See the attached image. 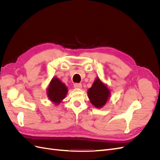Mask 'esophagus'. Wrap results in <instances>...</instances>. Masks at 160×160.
Returning <instances> with one entry per match:
<instances>
[{"instance_id": "1", "label": "esophagus", "mask_w": 160, "mask_h": 160, "mask_svg": "<svg viewBox=\"0 0 160 160\" xmlns=\"http://www.w3.org/2000/svg\"><path fill=\"white\" fill-rule=\"evenodd\" d=\"M74 88L76 89H81L82 88V85L81 83H75L74 85Z\"/></svg>"}]
</instances>
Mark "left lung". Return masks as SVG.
Returning <instances> with one entry per match:
<instances>
[{
  "mask_svg": "<svg viewBox=\"0 0 160 160\" xmlns=\"http://www.w3.org/2000/svg\"><path fill=\"white\" fill-rule=\"evenodd\" d=\"M110 90L99 78H96L93 85L88 91V98L92 105L97 108H101L107 103L110 96Z\"/></svg>",
  "mask_w": 160,
  "mask_h": 160,
  "instance_id": "left-lung-1",
  "label": "left lung"
}]
</instances>
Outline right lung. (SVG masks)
Segmentation results:
<instances>
[{"label":"right lung","instance_id":"1","mask_svg":"<svg viewBox=\"0 0 160 160\" xmlns=\"http://www.w3.org/2000/svg\"><path fill=\"white\" fill-rule=\"evenodd\" d=\"M68 89L65 83L57 77H53L47 88V96L52 103L58 105L65 98Z\"/></svg>","mask_w":160,"mask_h":160}]
</instances>
